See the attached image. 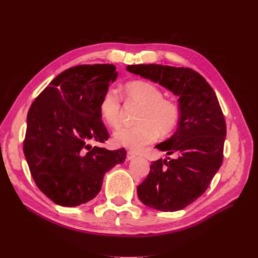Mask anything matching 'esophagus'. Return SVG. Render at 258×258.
<instances>
[{"label":"esophagus","instance_id":"34e87169","mask_svg":"<svg viewBox=\"0 0 258 258\" xmlns=\"http://www.w3.org/2000/svg\"><path fill=\"white\" fill-rule=\"evenodd\" d=\"M136 157H137V155L135 153H132V152L127 153V159L128 160H134Z\"/></svg>","mask_w":258,"mask_h":258}]
</instances>
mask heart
<instances>
[{"label":"heart","instance_id":"obj_1","mask_svg":"<svg viewBox=\"0 0 258 258\" xmlns=\"http://www.w3.org/2000/svg\"><path fill=\"white\" fill-rule=\"evenodd\" d=\"M124 96L131 103L141 106L137 126L119 127L114 131V142L131 151H139L158 137L169 136L179 120V107L175 101L163 98L157 86L145 81H134L124 86ZM101 118L114 128L120 121L121 103L118 92L108 88L100 101Z\"/></svg>","mask_w":258,"mask_h":258}]
</instances>
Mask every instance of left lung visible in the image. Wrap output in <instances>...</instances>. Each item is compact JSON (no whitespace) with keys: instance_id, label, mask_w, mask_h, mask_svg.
<instances>
[{"instance_id":"8db88e82","label":"left lung","mask_w":258,"mask_h":258,"mask_svg":"<svg viewBox=\"0 0 258 258\" xmlns=\"http://www.w3.org/2000/svg\"><path fill=\"white\" fill-rule=\"evenodd\" d=\"M127 71L158 83L178 98L177 129L156 145L176 158L153 161L137 191L139 199L152 209L163 212L182 210L207 190L222 166L226 122L217 97L192 69L132 64Z\"/></svg>"}]
</instances>
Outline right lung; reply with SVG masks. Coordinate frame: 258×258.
Wrapping results in <instances>:
<instances>
[{"label": "right lung", "instance_id": "1", "mask_svg": "<svg viewBox=\"0 0 258 258\" xmlns=\"http://www.w3.org/2000/svg\"><path fill=\"white\" fill-rule=\"evenodd\" d=\"M117 79L113 64L76 66L60 73L31 105L23 142L31 175L54 204L76 207L95 198L104 174L126 159L124 148L108 151L99 105Z\"/></svg>", "mask_w": 258, "mask_h": 258}]
</instances>
